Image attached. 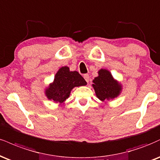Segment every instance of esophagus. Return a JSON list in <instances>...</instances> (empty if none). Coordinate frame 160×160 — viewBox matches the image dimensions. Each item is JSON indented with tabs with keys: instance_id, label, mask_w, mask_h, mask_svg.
I'll use <instances>...</instances> for the list:
<instances>
[{
	"instance_id": "obj_1",
	"label": "esophagus",
	"mask_w": 160,
	"mask_h": 160,
	"mask_svg": "<svg viewBox=\"0 0 160 160\" xmlns=\"http://www.w3.org/2000/svg\"><path fill=\"white\" fill-rule=\"evenodd\" d=\"M83 78H84V79H85L86 80V81L87 82H88V81H89V75L88 74H84L83 75Z\"/></svg>"
}]
</instances>
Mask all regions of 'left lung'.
I'll return each instance as SVG.
<instances>
[{"mask_svg":"<svg viewBox=\"0 0 160 160\" xmlns=\"http://www.w3.org/2000/svg\"><path fill=\"white\" fill-rule=\"evenodd\" d=\"M98 74L99 76L93 80V87L97 97L102 101L116 98L122 89L120 85L113 80L112 74L107 70L101 69Z\"/></svg>","mask_w":160,"mask_h":160,"instance_id":"obj_1","label":"left lung"}]
</instances>
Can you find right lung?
<instances>
[{
  "label": "right lung",
  "mask_w": 160,
  "mask_h": 160,
  "mask_svg": "<svg viewBox=\"0 0 160 160\" xmlns=\"http://www.w3.org/2000/svg\"><path fill=\"white\" fill-rule=\"evenodd\" d=\"M86 85V80L78 72H70L68 67H62L55 75L54 81L46 89L48 98L62 103L75 86Z\"/></svg>",
  "instance_id": "add662e5"
}]
</instances>
